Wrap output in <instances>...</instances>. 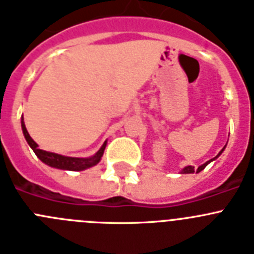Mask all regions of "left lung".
<instances>
[{
  "instance_id": "1",
  "label": "left lung",
  "mask_w": 254,
  "mask_h": 254,
  "mask_svg": "<svg viewBox=\"0 0 254 254\" xmlns=\"http://www.w3.org/2000/svg\"><path fill=\"white\" fill-rule=\"evenodd\" d=\"M223 150H224V149H223ZM220 154H221V152H220ZM220 154H219V155H220ZM219 155H217V156H219ZM217 156H216V158H217ZM211 160H212V159H211ZM211 160H210V161H211ZM210 161H207V163H205V164H203V165H201V167L197 168V169H194V167H192V165H190V167H186L185 169L182 170V173H183V174H190V173L201 172V170H202V169H205V167H206V165H207L208 163H210Z\"/></svg>"
}]
</instances>
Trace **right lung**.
Returning <instances> with one entry per match:
<instances>
[{
	"label": "right lung",
	"instance_id": "right-lung-1",
	"mask_svg": "<svg viewBox=\"0 0 254 254\" xmlns=\"http://www.w3.org/2000/svg\"><path fill=\"white\" fill-rule=\"evenodd\" d=\"M21 127L26 141H28V143L30 145V147L33 149V151L35 152V155H37L38 158L43 161L44 164L49 165V167L57 168V169L77 170L78 172V170H84L87 169V168L94 167V165H96V164L99 163L100 158L103 156V152H104L105 145H107V142H104V145L100 147L99 151L96 152L94 156H91V158H68V156H62V155L55 154V152H48L44 151V150L38 149L37 143H35L34 140L29 136L24 122H21Z\"/></svg>",
	"mask_w": 254,
	"mask_h": 254
}]
</instances>
